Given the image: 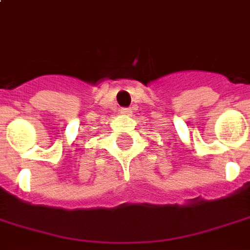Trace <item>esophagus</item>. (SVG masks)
Instances as JSON below:
<instances>
[{
  "mask_svg": "<svg viewBox=\"0 0 250 250\" xmlns=\"http://www.w3.org/2000/svg\"><path fill=\"white\" fill-rule=\"evenodd\" d=\"M120 112L123 113V115H131V109L130 108H122V111Z\"/></svg>",
  "mask_w": 250,
  "mask_h": 250,
  "instance_id": "34e87169",
  "label": "esophagus"
}]
</instances>
